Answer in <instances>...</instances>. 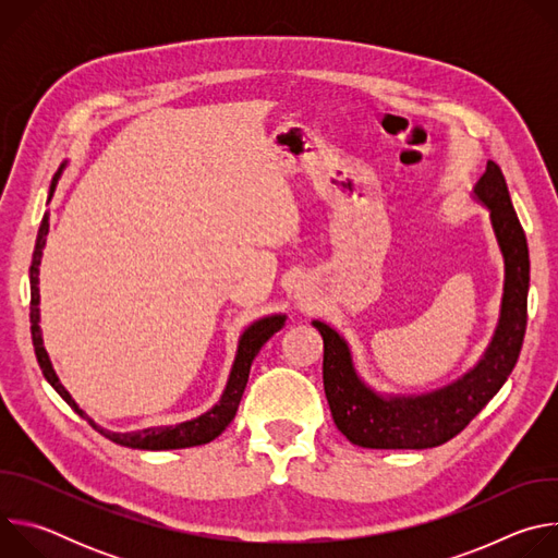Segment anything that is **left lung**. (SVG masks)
I'll list each match as a JSON object with an SVG mask.
<instances>
[{
  "instance_id": "obj_1",
  "label": "left lung",
  "mask_w": 558,
  "mask_h": 558,
  "mask_svg": "<svg viewBox=\"0 0 558 558\" xmlns=\"http://www.w3.org/2000/svg\"><path fill=\"white\" fill-rule=\"evenodd\" d=\"M472 198L490 211L493 233L504 258V293L495 333L472 368L428 392H381L362 379L353 351L331 325L313 320L325 342V392L338 430L362 448H435L459 435L512 373L527 323L530 254L512 207L506 179L488 161Z\"/></svg>"
}]
</instances>
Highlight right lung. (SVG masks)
Segmentation results:
<instances>
[{
    "label": "right lung",
    "instance_id": "obj_1",
    "mask_svg": "<svg viewBox=\"0 0 558 558\" xmlns=\"http://www.w3.org/2000/svg\"><path fill=\"white\" fill-rule=\"evenodd\" d=\"M65 163L59 168V172L54 174L52 183H50V192H48V203L57 190V183L61 179ZM50 211L44 214V220L39 225V233H37V243H35V252H33V265H31V333H33V347H35V355L37 362L41 366L44 377L48 379V384L63 397V400L74 409V413L82 415L84 420H88V424L99 430L104 437H108L110 441L119 444V446H128V448H138V450H177V448H192V446H201V444H209L211 439H216L235 417L238 404L243 400V392L250 379V368L252 362L256 360V355L260 353V349L267 344V340L278 333L284 323L287 315L284 313H271L260 317V320L252 323L241 338H238V347H235V357L225 384V390L220 395V400L203 415L181 422L177 426H149V428H141V430H130V433H114L108 430L104 426H99L93 417L86 415V411L78 409V404L72 400V395L65 390V386L59 381L52 362L48 357V351L44 347V338H41V327H39V265H41V256L46 250V235L50 229Z\"/></svg>",
    "mask_w": 558,
    "mask_h": 558
}]
</instances>
